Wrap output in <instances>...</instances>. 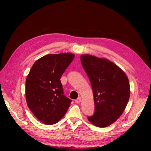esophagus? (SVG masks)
<instances>
[{
	"instance_id": "1",
	"label": "esophagus",
	"mask_w": 151,
	"mask_h": 151,
	"mask_svg": "<svg viewBox=\"0 0 151 151\" xmlns=\"http://www.w3.org/2000/svg\"><path fill=\"white\" fill-rule=\"evenodd\" d=\"M81 97H78L77 99L75 100V103L77 104L81 103Z\"/></svg>"
}]
</instances>
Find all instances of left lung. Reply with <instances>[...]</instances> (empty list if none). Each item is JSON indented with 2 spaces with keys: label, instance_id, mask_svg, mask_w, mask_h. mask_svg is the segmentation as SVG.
Listing matches in <instances>:
<instances>
[{
  "label": "left lung",
  "instance_id": "8db88e82",
  "mask_svg": "<svg viewBox=\"0 0 151 151\" xmlns=\"http://www.w3.org/2000/svg\"><path fill=\"white\" fill-rule=\"evenodd\" d=\"M82 66L90 81L95 113L90 122L104 128L114 123L124 112L130 96V83L125 72L106 58L82 55Z\"/></svg>",
  "mask_w": 151,
  "mask_h": 151
}]
</instances>
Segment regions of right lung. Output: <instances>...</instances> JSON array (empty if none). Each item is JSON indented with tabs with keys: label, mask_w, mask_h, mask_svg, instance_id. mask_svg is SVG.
Listing matches in <instances>:
<instances>
[{
	"label": "right lung",
	"mask_w": 151,
	"mask_h": 151,
	"mask_svg": "<svg viewBox=\"0 0 151 151\" xmlns=\"http://www.w3.org/2000/svg\"><path fill=\"white\" fill-rule=\"evenodd\" d=\"M74 56L71 53L45 55L34 63L26 77L27 106L43 124L58 122L70 105L71 100L63 94L60 78Z\"/></svg>",
	"instance_id": "add662e5"
}]
</instances>
